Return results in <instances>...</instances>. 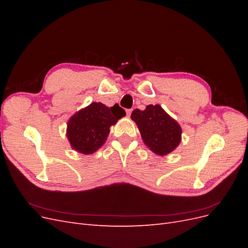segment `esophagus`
<instances>
[{
  "label": "esophagus",
  "mask_w": 248,
  "mask_h": 248,
  "mask_svg": "<svg viewBox=\"0 0 248 248\" xmlns=\"http://www.w3.org/2000/svg\"><path fill=\"white\" fill-rule=\"evenodd\" d=\"M131 111H132L131 109H126V114H127V116L129 117V116H130V114H131Z\"/></svg>",
  "instance_id": "esophagus-1"
}]
</instances>
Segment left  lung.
<instances>
[{"label":"left lung","mask_w":248,"mask_h":248,"mask_svg":"<svg viewBox=\"0 0 248 248\" xmlns=\"http://www.w3.org/2000/svg\"><path fill=\"white\" fill-rule=\"evenodd\" d=\"M145 145L157 155L164 156L172 152L181 141L182 129L159 104L139 108L131 112Z\"/></svg>","instance_id":"8db88e82"}]
</instances>
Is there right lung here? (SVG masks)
Masks as SVG:
<instances>
[{
	"label": "right lung",
	"mask_w": 248,
	"mask_h": 248,
	"mask_svg": "<svg viewBox=\"0 0 248 248\" xmlns=\"http://www.w3.org/2000/svg\"><path fill=\"white\" fill-rule=\"evenodd\" d=\"M126 115L118 104L108 108L101 102H92L76 112L67 123L66 136L72 149L81 154L96 152L109 133V127Z\"/></svg>",
	"instance_id": "1"
}]
</instances>
